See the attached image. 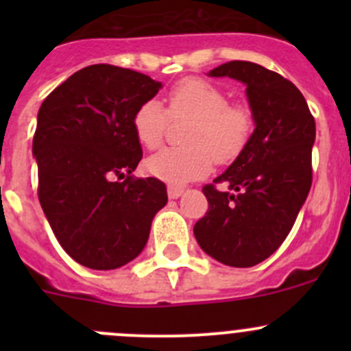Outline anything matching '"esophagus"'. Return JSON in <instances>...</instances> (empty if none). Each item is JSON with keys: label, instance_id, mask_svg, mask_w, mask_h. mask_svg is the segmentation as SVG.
<instances>
[{"label": "esophagus", "instance_id": "obj_1", "mask_svg": "<svg viewBox=\"0 0 351 351\" xmlns=\"http://www.w3.org/2000/svg\"><path fill=\"white\" fill-rule=\"evenodd\" d=\"M183 193V189H180V186H168V197L169 198H178L182 197Z\"/></svg>", "mask_w": 351, "mask_h": 351}]
</instances>
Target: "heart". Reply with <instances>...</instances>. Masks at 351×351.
Listing matches in <instances>:
<instances>
[{
	"instance_id": "heart-1",
	"label": "heart",
	"mask_w": 351,
	"mask_h": 351,
	"mask_svg": "<svg viewBox=\"0 0 351 351\" xmlns=\"http://www.w3.org/2000/svg\"><path fill=\"white\" fill-rule=\"evenodd\" d=\"M169 112L161 101L147 100L136 110L134 134L146 149H156L173 120H193L185 144L162 149L146 161V169L171 185L204 178L215 162H229L241 154L253 134V113L208 81L186 77L168 93Z\"/></svg>"
}]
</instances>
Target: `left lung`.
<instances>
[{
	"label": "left lung",
	"mask_w": 351,
	"mask_h": 351,
	"mask_svg": "<svg viewBox=\"0 0 351 351\" xmlns=\"http://www.w3.org/2000/svg\"><path fill=\"white\" fill-rule=\"evenodd\" d=\"M246 86L254 130L241 154L205 185L208 210L193 228L202 250L221 263L247 268L278 250L313 183L316 122L297 86L267 67L231 61L208 73Z\"/></svg>",
	"instance_id": "8db88e82"
}]
</instances>
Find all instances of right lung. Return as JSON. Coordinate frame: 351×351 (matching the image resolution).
<instances>
[{
  "label": "right lung",
  "instance_id": "add662e5",
  "mask_svg": "<svg viewBox=\"0 0 351 351\" xmlns=\"http://www.w3.org/2000/svg\"><path fill=\"white\" fill-rule=\"evenodd\" d=\"M161 86L137 71L93 64L67 77L38 110L32 146L38 200L59 244L91 270H115L139 256L168 202L165 183L132 176L143 159L134 113Z\"/></svg>",
  "mask_w": 351,
  "mask_h": 351
}]
</instances>
